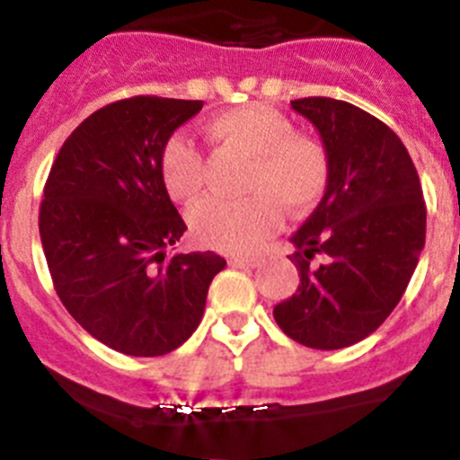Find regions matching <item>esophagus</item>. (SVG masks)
<instances>
[{
  "label": "esophagus",
  "instance_id": "1",
  "mask_svg": "<svg viewBox=\"0 0 460 460\" xmlns=\"http://www.w3.org/2000/svg\"><path fill=\"white\" fill-rule=\"evenodd\" d=\"M260 264V258H230V267L237 269H255Z\"/></svg>",
  "mask_w": 460,
  "mask_h": 460
}]
</instances>
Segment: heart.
Masks as SVG:
<instances>
[{
  "instance_id": "heart-1",
  "label": "heart",
  "mask_w": 460,
  "mask_h": 460,
  "mask_svg": "<svg viewBox=\"0 0 460 460\" xmlns=\"http://www.w3.org/2000/svg\"><path fill=\"white\" fill-rule=\"evenodd\" d=\"M218 146L251 157L243 200L205 198L189 212V227L202 246L226 252L252 251L288 212L313 209L328 187V157L322 143L294 132L289 118L262 104L230 109L208 123ZM202 155L184 134H172L159 153V178L168 196L191 202L202 189Z\"/></svg>"
}]
</instances>
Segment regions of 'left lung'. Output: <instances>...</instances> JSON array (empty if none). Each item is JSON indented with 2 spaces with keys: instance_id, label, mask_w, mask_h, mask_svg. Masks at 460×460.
I'll use <instances>...</instances> for the list:
<instances>
[{
  "instance_id": "left-lung-1",
  "label": "left lung",
  "mask_w": 460,
  "mask_h": 460,
  "mask_svg": "<svg viewBox=\"0 0 460 460\" xmlns=\"http://www.w3.org/2000/svg\"><path fill=\"white\" fill-rule=\"evenodd\" d=\"M294 111L317 128L328 187L292 234L301 285L273 307L276 323L310 349H344L372 335L402 301L427 234V205L402 138L372 113L332 98Z\"/></svg>"
}]
</instances>
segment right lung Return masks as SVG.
Listing matches in <instances>:
<instances>
[{"instance_id":"obj_1","label":"right lung","mask_w":460,"mask_h":460,"mask_svg":"<svg viewBox=\"0 0 460 460\" xmlns=\"http://www.w3.org/2000/svg\"><path fill=\"white\" fill-rule=\"evenodd\" d=\"M200 100L137 95L84 120L58 150L38 214L54 289L75 322L128 356L171 353L200 323L226 260L175 252L187 226L159 178L171 134Z\"/></svg>"}]
</instances>
